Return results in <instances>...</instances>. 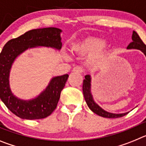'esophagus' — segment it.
Masks as SVG:
<instances>
[{"instance_id": "1", "label": "esophagus", "mask_w": 146, "mask_h": 146, "mask_svg": "<svg viewBox=\"0 0 146 146\" xmlns=\"http://www.w3.org/2000/svg\"><path fill=\"white\" fill-rule=\"evenodd\" d=\"M82 70L83 69H82V68L81 66H75L73 69V72H77V73H82Z\"/></svg>"}]
</instances>
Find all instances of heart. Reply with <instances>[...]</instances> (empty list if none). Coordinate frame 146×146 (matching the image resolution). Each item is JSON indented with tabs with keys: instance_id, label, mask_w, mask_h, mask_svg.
<instances>
[{
	"instance_id": "1",
	"label": "heart",
	"mask_w": 146,
	"mask_h": 146,
	"mask_svg": "<svg viewBox=\"0 0 146 146\" xmlns=\"http://www.w3.org/2000/svg\"><path fill=\"white\" fill-rule=\"evenodd\" d=\"M105 44L106 42L102 38L96 36H88L74 44L72 50L82 56L91 55L89 58V64L94 67H98L102 65L110 55V52L108 50L99 52Z\"/></svg>"
}]
</instances>
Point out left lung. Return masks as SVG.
Returning a JSON list of instances; mask_svg holds the SVG:
<instances>
[{"label":"left lung","mask_w":146,"mask_h":146,"mask_svg":"<svg viewBox=\"0 0 146 146\" xmlns=\"http://www.w3.org/2000/svg\"><path fill=\"white\" fill-rule=\"evenodd\" d=\"M131 38H132V42L128 45L127 49H137V50H140L145 54L146 56V45L142 41V39L139 36V35L137 33V32L133 31ZM82 91H83L85 100H86L88 108L94 113L97 114L99 116L108 118H116L124 116L125 115L128 113H122V114H114V113H108V112L104 110L102 108H100L97 104L94 102L91 93V76L90 75L85 76V80H83V85H82Z\"/></svg>","instance_id":"left-lung-1"}]
</instances>
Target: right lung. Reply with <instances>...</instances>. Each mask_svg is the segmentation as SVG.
<instances>
[{
  "label": "right lung",
  "instance_id": "add662e5",
  "mask_svg": "<svg viewBox=\"0 0 146 146\" xmlns=\"http://www.w3.org/2000/svg\"><path fill=\"white\" fill-rule=\"evenodd\" d=\"M57 28L31 30L17 38L9 40L0 54V98L15 115L23 119L34 120L47 118L57 107L60 92L69 77L68 74L53 77L47 88L35 99L25 101L13 95L9 87V72L18 55L31 47L43 46L60 50V33Z\"/></svg>",
  "mask_w": 146,
  "mask_h": 146
}]
</instances>
